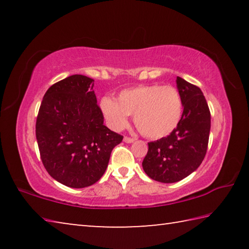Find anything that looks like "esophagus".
<instances>
[{"mask_svg":"<svg viewBox=\"0 0 249 249\" xmlns=\"http://www.w3.org/2000/svg\"><path fill=\"white\" fill-rule=\"evenodd\" d=\"M135 140L134 138H132V137H128V136H125L124 137V142H128V144H130V142H133Z\"/></svg>","mask_w":249,"mask_h":249,"instance_id":"esophagus-1","label":"esophagus"}]
</instances>
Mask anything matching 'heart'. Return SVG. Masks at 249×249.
<instances>
[{"label":"heart","mask_w":249,"mask_h":249,"mask_svg":"<svg viewBox=\"0 0 249 249\" xmlns=\"http://www.w3.org/2000/svg\"><path fill=\"white\" fill-rule=\"evenodd\" d=\"M101 111L113 129H123L128 115L134 114L138 130L150 140L171 134L179 125L183 103L179 91L171 86L140 84L121 91L116 101L105 96L100 102Z\"/></svg>","instance_id":"obj_1"}]
</instances>
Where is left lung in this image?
Instances as JSON below:
<instances>
[{"instance_id":"left-lung-1","label":"left lung","mask_w":249,"mask_h":249,"mask_svg":"<svg viewBox=\"0 0 249 249\" xmlns=\"http://www.w3.org/2000/svg\"><path fill=\"white\" fill-rule=\"evenodd\" d=\"M183 112L177 128L167 137L148 142L142 169L153 180L174 183L197 169L208 150L211 113L199 87L177 77Z\"/></svg>"}]
</instances>
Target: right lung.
I'll return each instance as SVG.
<instances>
[{
	"label": "right lung",
	"mask_w": 249,
	"mask_h": 249,
	"mask_svg": "<svg viewBox=\"0 0 249 249\" xmlns=\"http://www.w3.org/2000/svg\"><path fill=\"white\" fill-rule=\"evenodd\" d=\"M94 80L73 74L53 84L36 120L40 159L48 174L70 188H86L107 170L123 136L103 124Z\"/></svg>",
	"instance_id": "add662e5"
}]
</instances>
